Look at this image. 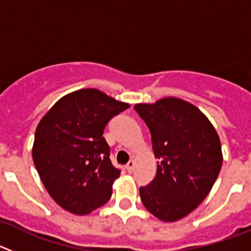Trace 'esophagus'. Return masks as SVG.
Returning a JSON list of instances; mask_svg holds the SVG:
<instances>
[{
  "instance_id": "obj_1",
  "label": "esophagus",
  "mask_w": 251,
  "mask_h": 251,
  "mask_svg": "<svg viewBox=\"0 0 251 251\" xmlns=\"http://www.w3.org/2000/svg\"><path fill=\"white\" fill-rule=\"evenodd\" d=\"M134 166H136V162H134V159H130L127 165H126V168H127L128 172H132V171L134 170Z\"/></svg>"
}]
</instances>
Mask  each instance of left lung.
<instances>
[{"label": "left lung", "instance_id": "8db88e82", "mask_svg": "<svg viewBox=\"0 0 251 251\" xmlns=\"http://www.w3.org/2000/svg\"><path fill=\"white\" fill-rule=\"evenodd\" d=\"M134 109L150 128L158 158L154 179L139 188L141 200L157 219L174 223L211 191L223 166L220 138L207 117L182 99L168 97Z\"/></svg>", "mask_w": 251, "mask_h": 251}]
</instances>
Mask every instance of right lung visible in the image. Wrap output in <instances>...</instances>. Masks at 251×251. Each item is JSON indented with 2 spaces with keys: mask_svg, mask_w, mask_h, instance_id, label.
Masks as SVG:
<instances>
[{
  "mask_svg": "<svg viewBox=\"0 0 251 251\" xmlns=\"http://www.w3.org/2000/svg\"><path fill=\"white\" fill-rule=\"evenodd\" d=\"M127 108L89 88L66 94L40 121L32 159L46 191L64 210L86 215L110 199L121 171L110 162L103 132Z\"/></svg>",
  "mask_w": 251,
  "mask_h": 251,
  "instance_id": "obj_1",
  "label": "right lung"
}]
</instances>
